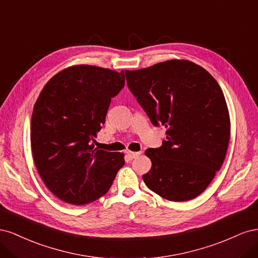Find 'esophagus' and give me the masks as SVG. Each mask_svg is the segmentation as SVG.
<instances>
[{
	"instance_id": "1",
	"label": "esophagus",
	"mask_w": 258,
	"mask_h": 258,
	"mask_svg": "<svg viewBox=\"0 0 258 258\" xmlns=\"http://www.w3.org/2000/svg\"><path fill=\"white\" fill-rule=\"evenodd\" d=\"M126 154H127L129 159H135V158L138 157V156L141 155V152H131V151H127Z\"/></svg>"
}]
</instances>
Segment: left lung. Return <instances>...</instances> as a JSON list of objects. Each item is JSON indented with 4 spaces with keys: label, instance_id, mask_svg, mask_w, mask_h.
Segmentation results:
<instances>
[{
    "label": "left lung",
    "instance_id": "left-lung-1",
    "mask_svg": "<svg viewBox=\"0 0 258 258\" xmlns=\"http://www.w3.org/2000/svg\"><path fill=\"white\" fill-rule=\"evenodd\" d=\"M124 73L152 123L167 128L162 145L145 151L152 168L144 183L170 201L198 197L221 169L229 145V112L220 85L188 60Z\"/></svg>",
    "mask_w": 258,
    "mask_h": 258
}]
</instances>
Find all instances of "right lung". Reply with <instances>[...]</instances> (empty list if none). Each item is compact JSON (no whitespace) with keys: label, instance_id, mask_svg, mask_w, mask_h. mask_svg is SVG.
Masks as SVG:
<instances>
[{"label":"right lung","instance_id":"obj_1","mask_svg":"<svg viewBox=\"0 0 258 258\" xmlns=\"http://www.w3.org/2000/svg\"><path fill=\"white\" fill-rule=\"evenodd\" d=\"M124 85V73L96 66H72L42 89L31 118V150L37 172L60 200L82 206L105 195L123 153L95 147L111 99Z\"/></svg>","mask_w":258,"mask_h":258}]
</instances>
